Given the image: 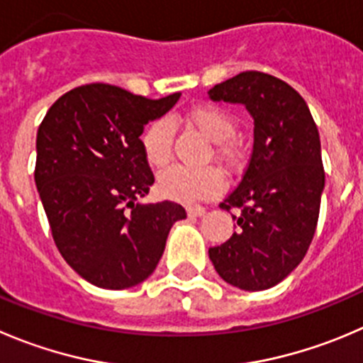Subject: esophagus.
I'll return each instance as SVG.
<instances>
[{"instance_id":"esophagus-1","label":"esophagus","mask_w":363,"mask_h":363,"mask_svg":"<svg viewBox=\"0 0 363 363\" xmlns=\"http://www.w3.org/2000/svg\"><path fill=\"white\" fill-rule=\"evenodd\" d=\"M205 212H206V208H205V206H201V205L187 206V213L191 217H201V216H205Z\"/></svg>"}]
</instances>
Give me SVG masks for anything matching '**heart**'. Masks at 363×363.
<instances>
[{
  "instance_id": "obj_1",
  "label": "heart",
  "mask_w": 363,
  "mask_h": 363,
  "mask_svg": "<svg viewBox=\"0 0 363 363\" xmlns=\"http://www.w3.org/2000/svg\"><path fill=\"white\" fill-rule=\"evenodd\" d=\"M187 119L210 143H216V153L220 160L235 158V144L230 139L235 132V123L230 113L216 105H198L187 112ZM174 128L165 117L153 121L140 137V146L147 164L164 167L171 158ZM158 192L164 198L179 203H194L223 191L224 178L216 167H184L171 165L158 174Z\"/></svg>"
}]
</instances>
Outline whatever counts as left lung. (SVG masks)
<instances>
[{"label": "left lung", "mask_w": 363, "mask_h": 363, "mask_svg": "<svg viewBox=\"0 0 363 363\" xmlns=\"http://www.w3.org/2000/svg\"><path fill=\"white\" fill-rule=\"evenodd\" d=\"M208 98L240 103L255 123L246 172L219 205L240 210L239 230L208 257L226 283L265 291L298 267L315 233L324 191L319 132L299 92L265 72H240Z\"/></svg>", "instance_id": "left-lung-1"}]
</instances>
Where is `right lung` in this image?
Masks as SVG:
<instances>
[{
  "mask_svg": "<svg viewBox=\"0 0 363 363\" xmlns=\"http://www.w3.org/2000/svg\"><path fill=\"white\" fill-rule=\"evenodd\" d=\"M179 96L147 99L116 85H82L58 98L40 123L35 185L55 244L96 287L143 283L172 224L187 217L178 203L139 201L155 182L140 135Z\"/></svg>",
  "mask_w": 363,
  "mask_h": 363,
  "instance_id": "obj_1",
  "label": "right lung"
}]
</instances>
